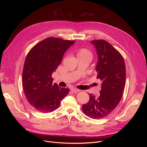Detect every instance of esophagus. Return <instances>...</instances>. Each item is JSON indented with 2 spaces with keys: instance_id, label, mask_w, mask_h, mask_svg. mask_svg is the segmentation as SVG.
Segmentation results:
<instances>
[{
  "instance_id": "obj_1",
  "label": "esophagus",
  "mask_w": 147,
  "mask_h": 147,
  "mask_svg": "<svg viewBox=\"0 0 147 147\" xmlns=\"http://www.w3.org/2000/svg\"><path fill=\"white\" fill-rule=\"evenodd\" d=\"M71 90L73 92H79L80 90L78 89H76V88H73L71 89Z\"/></svg>"
}]
</instances>
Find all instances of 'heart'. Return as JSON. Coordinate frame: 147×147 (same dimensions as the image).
<instances>
[{
    "label": "heart",
    "instance_id": "b5f03b06",
    "mask_svg": "<svg viewBox=\"0 0 147 147\" xmlns=\"http://www.w3.org/2000/svg\"><path fill=\"white\" fill-rule=\"evenodd\" d=\"M76 56L78 58H85L91 60L92 58V53L88 49L81 48L77 51Z\"/></svg>",
    "mask_w": 147,
    "mask_h": 147
}]
</instances>
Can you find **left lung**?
Instances as JSON below:
<instances>
[{
  "label": "left lung",
  "mask_w": 147,
  "mask_h": 147,
  "mask_svg": "<svg viewBox=\"0 0 147 147\" xmlns=\"http://www.w3.org/2000/svg\"><path fill=\"white\" fill-rule=\"evenodd\" d=\"M96 49L98 62L96 78L102 82L100 95L89 94L88 103L82 110L94 119L104 118L112 113L119 104L125 86L126 66L121 54L105 40L91 41Z\"/></svg>",
  "instance_id": "obj_1"
}]
</instances>
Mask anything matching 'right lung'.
<instances>
[{"instance_id":"add662e5","label":"right lung","mask_w":147,"mask_h":147,"mask_svg":"<svg viewBox=\"0 0 147 147\" xmlns=\"http://www.w3.org/2000/svg\"><path fill=\"white\" fill-rule=\"evenodd\" d=\"M74 42L50 37L35 45L28 52L23 67L22 83L26 99L36 110L44 113L55 111L68 94V88L52 84V74Z\"/></svg>"}]
</instances>
